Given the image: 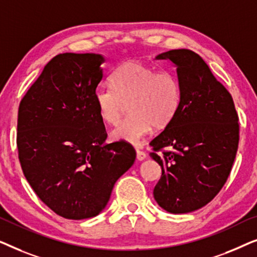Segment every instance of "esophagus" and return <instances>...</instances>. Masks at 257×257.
I'll return each instance as SVG.
<instances>
[{
	"label": "esophagus",
	"mask_w": 257,
	"mask_h": 257,
	"mask_svg": "<svg viewBox=\"0 0 257 257\" xmlns=\"http://www.w3.org/2000/svg\"><path fill=\"white\" fill-rule=\"evenodd\" d=\"M146 153L145 152H143V151H139V150H137V160L138 161H143V160H145L146 159Z\"/></svg>",
	"instance_id": "obj_1"
}]
</instances>
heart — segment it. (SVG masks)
<instances>
[{
	"label": "heart",
	"instance_id": "obj_1",
	"mask_svg": "<svg viewBox=\"0 0 257 257\" xmlns=\"http://www.w3.org/2000/svg\"><path fill=\"white\" fill-rule=\"evenodd\" d=\"M111 87L94 92L98 114L114 125L128 103L130 115L112 130V139L138 144L152 127L161 130L173 120L180 107L181 93L177 77L139 61L126 62L114 70Z\"/></svg>",
	"mask_w": 257,
	"mask_h": 257
}]
</instances>
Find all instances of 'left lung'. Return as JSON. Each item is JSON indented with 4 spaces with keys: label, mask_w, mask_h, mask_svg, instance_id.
<instances>
[{
    "label": "left lung",
    "mask_w": 257,
    "mask_h": 257,
    "mask_svg": "<svg viewBox=\"0 0 257 257\" xmlns=\"http://www.w3.org/2000/svg\"><path fill=\"white\" fill-rule=\"evenodd\" d=\"M156 59L177 69L181 100L173 120L150 143V156L163 172L154 200L168 213H191L212 201L227 181L238 146V118L230 93L194 51L177 49Z\"/></svg>",
    "instance_id": "8db88e82"
}]
</instances>
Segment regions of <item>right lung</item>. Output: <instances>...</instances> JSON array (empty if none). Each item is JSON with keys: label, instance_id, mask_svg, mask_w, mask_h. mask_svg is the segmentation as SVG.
I'll return each instance as SVG.
<instances>
[{"label": "right lung", "instance_id": "obj_1", "mask_svg": "<svg viewBox=\"0 0 257 257\" xmlns=\"http://www.w3.org/2000/svg\"><path fill=\"white\" fill-rule=\"evenodd\" d=\"M100 54L57 55L19 107L17 149L24 177L56 214L83 220L103 212L115 181L136 160L130 144H107L94 92Z\"/></svg>", "mask_w": 257, "mask_h": 257}]
</instances>
